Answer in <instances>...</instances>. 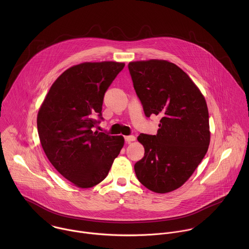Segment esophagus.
Instances as JSON below:
<instances>
[{
  "instance_id": "esophagus-1",
  "label": "esophagus",
  "mask_w": 249,
  "mask_h": 249,
  "mask_svg": "<svg viewBox=\"0 0 249 249\" xmlns=\"http://www.w3.org/2000/svg\"><path fill=\"white\" fill-rule=\"evenodd\" d=\"M136 140V137L133 136V135H128V136H124V141L126 142H132V141H135Z\"/></svg>"
}]
</instances>
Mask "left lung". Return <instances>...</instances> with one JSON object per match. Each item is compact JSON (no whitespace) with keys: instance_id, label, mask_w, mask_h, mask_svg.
<instances>
[{"instance_id":"8db88e82","label":"left lung","mask_w":249,"mask_h":249,"mask_svg":"<svg viewBox=\"0 0 249 249\" xmlns=\"http://www.w3.org/2000/svg\"><path fill=\"white\" fill-rule=\"evenodd\" d=\"M145 117H161L156 135L141 133L144 155L134 165L148 190L165 194L182 186L204 158L210 143L204 97L174 63L151 59L128 64Z\"/></svg>"}]
</instances>
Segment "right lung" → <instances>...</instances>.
<instances>
[{
  "mask_svg": "<svg viewBox=\"0 0 249 249\" xmlns=\"http://www.w3.org/2000/svg\"><path fill=\"white\" fill-rule=\"evenodd\" d=\"M124 67L112 61L72 66L54 81L39 109L42 147L56 171L77 187L102 182L124 146L123 136L93 131L104 121L105 94Z\"/></svg>",
  "mask_w": 249,
  "mask_h": 249,
  "instance_id": "1",
  "label": "right lung"
}]
</instances>
